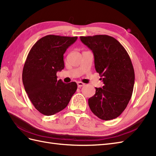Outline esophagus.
I'll use <instances>...</instances> for the list:
<instances>
[{
  "instance_id": "1",
  "label": "esophagus",
  "mask_w": 156,
  "mask_h": 156,
  "mask_svg": "<svg viewBox=\"0 0 156 156\" xmlns=\"http://www.w3.org/2000/svg\"><path fill=\"white\" fill-rule=\"evenodd\" d=\"M77 86H78V87H79V88H81V87H83V86H84V85H85L84 83H82V82H80V81L77 82Z\"/></svg>"
}]
</instances>
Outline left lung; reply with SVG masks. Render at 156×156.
I'll return each mask as SVG.
<instances>
[{"label":"left lung","instance_id":"8db88e82","mask_svg":"<svg viewBox=\"0 0 156 156\" xmlns=\"http://www.w3.org/2000/svg\"><path fill=\"white\" fill-rule=\"evenodd\" d=\"M82 42L92 50L94 67L103 81L89 98L91 111L100 119L119 116L130 101L134 85V70L130 56L119 41L107 35L81 36Z\"/></svg>","mask_w":156,"mask_h":156}]
</instances>
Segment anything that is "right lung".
Masks as SVG:
<instances>
[{
	"instance_id": "1",
	"label": "right lung",
	"mask_w": 156,
	"mask_h": 156,
	"mask_svg": "<svg viewBox=\"0 0 156 156\" xmlns=\"http://www.w3.org/2000/svg\"><path fill=\"white\" fill-rule=\"evenodd\" d=\"M77 37L48 35L30 49L22 71V82L30 101L46 116L65 108L77 89L75 82L57 80L56 73L64 68L63 54Z\"/></svg>"
}]
</instances>
